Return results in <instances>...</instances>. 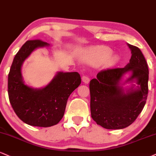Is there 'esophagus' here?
<instances>
[{
    "label": "esophagus",
    "instance_id": "34e87169",
    "mask_svg": "<svg viewBox=\"0 0 156 156\" xmlns=\"http://www.w3.org/2000/svg\"><path fill=\"white\" fill-rule=\"evenodd\" d=\"M82 80H83V82L84 83L87 84V83H89L90 79L87 76H82Z\"/></svg>",
    "mask_w": 156,
    "mask_h": 156
}]
</instances>
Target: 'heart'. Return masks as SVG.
<instances>
[{"label": "heart", "mask_w": 156, "mask_h": 156, "mask_svg": "<svg viewBox=\"0 0 156 156\" xmlns=\"http://www.w3.org/2000/svg\"><path fill=\"white\" fill-rule=\"evenodd\" d=\"M113 51L108 46H96L89 48L84 52V59L89 62L101 64L108 61L109 65H115L119 61L117 55H112Z\"/></svg>", "instance_id": "heart-1"}]
</instances>
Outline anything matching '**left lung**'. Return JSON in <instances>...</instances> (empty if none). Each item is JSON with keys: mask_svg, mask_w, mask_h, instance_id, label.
Returning <instances> with one entry per match:
<instances>
[{"mask_svg": "<svg viewBox=\"0 0 156 156\" xmlns=\"http://www.w3.org/2000/svg\"><path fill=\"white\" fill-rule=\"evenodd\" d=\"M132 51L129 63L123 68L102 70L89 83L90 108L94 121L103 128L121 129L134 122L147 100L148 67L140 48L128 44ZM128 72L132 76L127 80L135 81L138 86L125 91L120 85L122 77Z\"/></svg>", "mask_w": 156, "mask_h": 156, "instance_id": "obj_1", "label": "left lung"}]
</instances>
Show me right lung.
<instances>
[{
	"label": "right lung",
	"instance_id": "1",
	"mask_svg": "<svg viewBox=\"0 0 156 156\" xmlns=\"http://www.w3.org/2000/svg\"><path fill=\"white\" fill-rule=\"evenodd\" d=\"M48 46L41 40L27 41L14 57L8 76V94L12 108L20 119L33 126L57 124L65 113L68 97L81 83L78 73L59 72L42 89L24 84L21 73L24 61L35 48Z\"/></svg>",
	"mask_w": 156,
	"mask_h": 156
}]
</instances>
